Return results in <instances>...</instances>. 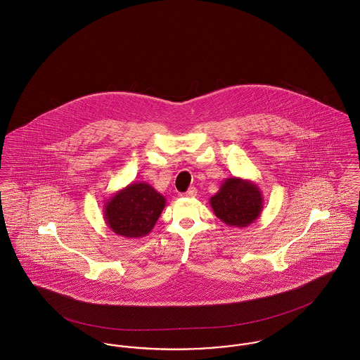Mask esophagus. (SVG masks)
<instances>
[{
    "instance_id": "esophagus-1",
    "label": "esophagus",
    "mask_w": 360,
    "mask_h": 360,
    "mask_svg": "<svg viewBox=\"0 0 360 360\" xmlns=\"http://www.w3.org/2000/svg\"><path fill=\"white\" fill-rule=\"evenodd\" d=\"M185 195H186V197H195V195H197V189L193 188V186L189 188V191L185 193Z\"/></svg>"
}]
</instances>
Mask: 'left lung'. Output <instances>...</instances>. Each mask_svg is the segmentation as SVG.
Returning a JSON list of instances; mask_svg holds the SVG:
<instances>
[{"instance_id":"obj_1","label":"left lung","mask_w":360,"mask_h":360,"mask_svg":"<svg viewBox=\"0 0 360 360\" xmlns=\"http://www.w3.org/2000/svg\"><path fill=\"white\" fill-rule=\"evenodd\" d=\"M210 204L224 224L247 227L262 214L263 194L255 182L233 176L221 182L218 193L210 198Z\"/></svg>"}]
</instances>
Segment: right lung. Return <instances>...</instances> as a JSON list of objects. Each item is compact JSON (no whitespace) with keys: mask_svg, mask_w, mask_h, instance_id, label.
<instances>
[{"mask_svg":"<svg viewBox=\"0 0 360 360\" xmlns=\"http://www.w3.org/2000/svg\"><path fill=\"white\" fill-rule=\"evenodd\" d=\"M165 207V195L153 186L131 182L104 202V219L115 234L142 238L152 231Z\"/></svg>","mask_w":360,"mask_h":360,"instance_id":"1","label":"right lung"}]
</instances>
